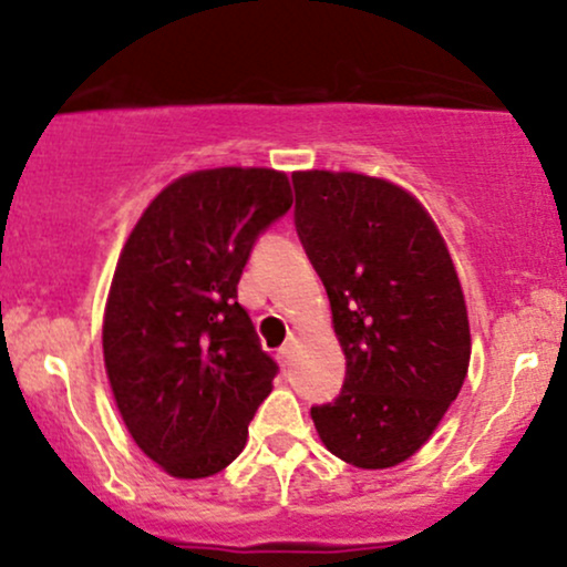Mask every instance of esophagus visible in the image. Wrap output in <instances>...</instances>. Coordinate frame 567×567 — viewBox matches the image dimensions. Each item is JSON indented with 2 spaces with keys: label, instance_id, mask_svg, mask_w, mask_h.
I'll list each match as a JSON object with an SVG mask.
<instances>
[{
  "label": "esophagus",
  "instance_id": "obj_1",
  "mask_svg": "<svg viewBox=\"0 0 567 567\" xmlns=\"http://www.w3.org/2000/svg\"><path fill=\"white\" fill-rule=\"evenodd\" d=\"M293 344H296V339H288V342L279 348V361H282V363L290 361V355H293Z\"/></svg>",
  "mask_w": 567,
  "mask_h": 567
}]
</instances>
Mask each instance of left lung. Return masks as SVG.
Segmentation results:
<instances>
[{"mask_svg":"<svg viewBox=\"0 0 567 567\" xmlns=\"http://www.w3.org/2000/svg\"><path fill=\"white\" fill-rule=\"evenodd\" d=\"M296 234L331 301L348 372L312 421L333 456L363 470L404 462L454 402L470 363L462 285L443 236L383 178L293 176Z\"/></svg>","mask_w":567,"mask_h":567,"instance_id":"obj_1","label":"left lung"}]
</instances>
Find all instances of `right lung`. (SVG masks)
Returning a JSON list of instances; mask_svg holds the SVG:
<instances>
[{"label":"right lung","instance_id":"obj_1","mask_svg":"<svg viewBox=\"0 0 567 567\" xmlns=\"http://www.w3.org/2000/svg\"><path fill=\"white\" fill-rule=\"evenodd\" d=\"M288 176L214 168L176 178L130 234L103 323L105 369L138 449L176 478L228 467L279 367L238 279L290 212Z\"/></svg>","mask_w":567,"mask_h":567}]
</instances>
